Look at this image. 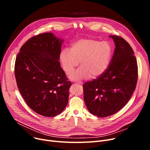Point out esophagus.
Returning <instances> with one entry per match:
<instances>
[{
	"instance_id": "1",
	"label": "esophagus",
	"mask_w": 150,
	"mask_h": 150,
	"mask_svg": "<svg viewBox=\"0 0 150 150\" xmlns=\"http://www.w3.org/2000/svg\"><path fill=\"white\" fill-rule=\"evenodd\" d=\"M77 84H83V83L81 81H76V82Z\"/></svg>"
}]
</instances>
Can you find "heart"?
<instances>
[{"label":"heart","instance_id":"b5f03b06","mask_svg":"<svg viewBox=\"0 0 150 150\" xmlns=\"http://www.w3.org/2000/svg\"><path fill=\"white\" fill-rule=\"evenodd\" d=\"M112 54V47L107 41L81 39L74 42L70 50L63 49L59 59L62 69L69 74L80 63L81 67L69 76L72 80L97 78L107 69Z\"/></svg>","mask_w":150,"mask_h":150}]
</instances>
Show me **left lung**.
Wrapping results in <instances>:
<instances>
[{"label":"left lung","mask_w":150,"mask_h":150,"mask_svg":"<svg viewBox=\"0 0 150 150\" xmlns=\"http://www.w3.org/2000/svg\"><path fill=\"white\" fill-rule=\"evenodd\" d=\"M109 37L115 46L109 66L97 79L83 86L86 107L99 117L112 115L126 105L136 89L138 78L137 60L130 45L122 37Z\"/></svg>","instance_id":"left-lung-1"}]
</instances>
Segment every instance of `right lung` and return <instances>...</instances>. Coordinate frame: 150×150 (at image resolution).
Returning <instances> with one entry per match:
<instances>
[{"mask_svg":"<svg viewBox=\"0 0 150 150\" xmlns=\"http://www.w3.org/2000/svg\"><path fill=\"white\" fill-rule=\"evenodd\" d=\"M63 41L52 33L33 36L21 47L15 61L21 96L31 109L45 117L59 114L68 103L72 83L59 61Z\"/></svg>","mask_w":150,"mask_h":150,"instance_id":"add662e5","label":"right lung"}]
</instances>
